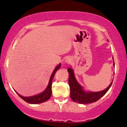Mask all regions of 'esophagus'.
I'll list each match as a JSON object with an SVG mask.
<instances>
[{"label":"esophagus","instance_id":"obj_1","mask_svg":"<svg viewBox=\"0 0 127 127\" xmlns=\"http://www.w3.org/2000/svg\"><path fill=\"white\" fill-rule=\"evenodd\" d=\"M65 62H66V64H69V63H70V59H69V58H67L65 60Z\"/></svg>","mask_w":127,"mask_h":127}]
</instances>
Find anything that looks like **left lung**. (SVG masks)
Here are the masks:
<instances>
[{
    "label": "left lung",
    "mask_w": 127,
    "mask_h": 127,
    "mask_svg": "<svg viewBox=\"0 0 127 127\" xmlns=\"http://www.w3.org/2000/svg\"><path fill=\"white\" fill-rule=\"evenodd\" d=\"M114 65V62L113 63ZM69 72V84L70 87V97L74 102L81 104L93 103L101 98L112 86L113 81L106 89L99 92H86L83 90L82 87L76 81L74 77L73 70L69 67L67 69Z\"/></svg>",
    "instance_id": "obj_1"
}]
</instances>
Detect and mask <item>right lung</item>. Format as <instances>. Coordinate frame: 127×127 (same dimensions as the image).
Segmentation results:
<instances>
[{"instance_id":"right-lung-1","label":"right lung","mask_w":127,"mask_h":127,"mask_svg":"<svg viewBox=\"0 0 127 127\" xmlns=\"http://www.w3.org/2000/svg\"><path fill=\"white\" fill-rule=\"evenodd\" d=\"M61 64L55 67L53 73H52L51 77H50L49 83H48L47 87L46 90H44L43 93L41 94H39L34 95V96H29V97H25V96H22L20 94H18V93H16L18 95V96L20 97L21 98H22L24 100H25V102H28L29 103L31 104H37V103H43V102H44L47 101V100L49 99L50 97L51 96V93H52V90H51V86H52V81H53V77L54 76L55 73L57 70H58L61 67Z\"/></svg>"}]
</instances>
